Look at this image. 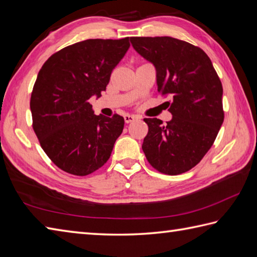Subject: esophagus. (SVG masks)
<instances>
[{"instance_id": "1", "label": "esophagus", "mask_w": 257, "mask_h": 257, "mask_svg": "<svg viewBox=\"0 0 257 257\" xmlns=\"http://www.w3.org/2000/svg\"><path fill=\"white\" fill-rule=\"evenodd\" d=\"M123 118H124V122L129 123V122H131V121H134L137 117L134 116V115H128V114H127V115L123 116Z\"/></svg>"}]
</instances>
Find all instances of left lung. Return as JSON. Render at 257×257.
I'll list each match as a JSON object with an SVG mask.
<instances>
[{
  "label": "left lung",
  "mask_w": 257,
  "mask_h": 257,
  "mask_svg": "<svg viewBox=\"0 0 257 257\" xmlns=\"http://www.w3.org/2000/svg\"><path fill=\"white\" fill-rule=\"evenodd\" d=\"M136 51L157 70L158 91L172 97V120L145 118L142 143L157 171L178 175L193 169L209 151L223 122L222 84L199 47L172 37H131Z\"/></svg>",
  "instance_id": "obj_1"
}]
</instances>
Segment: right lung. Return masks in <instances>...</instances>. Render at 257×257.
<instances>
[{
  "label": "right lung",
  "mask_w": 257,
  "mask_h": 257,
  "mask_svg": "<svg viewBox=\"0 0 257 257\" xmlns=\"http://www.w3.org/2000/svg\"><path fill=\"white\" fill-rule=\"evenodd\" d=\"M129 47V37L80 41L53 53L39 71L31 96L33 129L48 158L69 174L100 169L122 133L123 117L94 115L88 99L106 91Z\"/></svg>",
  "instance_id": "1"
}]
</instances>
